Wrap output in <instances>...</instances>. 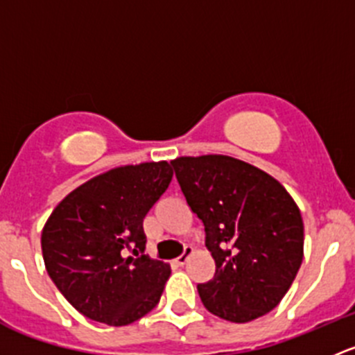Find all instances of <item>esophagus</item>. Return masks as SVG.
<instances>
[{
	"mask_svg": "<svg viewBox=\"0 0 355 355\" xmlns=\"http://www.w3.org/2000/svg\"><path fill=\"white\" fill-rule=\"evenodd\" d=\"M191 254H192V247H185V252L182 254V256H178L177 259H175V263H177L178 266H184V264L189 261V257H191Z\"/></svg>",
	"mask_w": 355,
	"mask_h": 355,
	"instance_id": "1",
	"label": "esophagus"
}]
</instances>
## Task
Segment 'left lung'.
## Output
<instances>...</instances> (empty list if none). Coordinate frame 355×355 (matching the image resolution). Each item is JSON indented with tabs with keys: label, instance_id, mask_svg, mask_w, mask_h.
I'll return each instance as SVG.
<instances>
[{
	"label": "left lung",
	"instance_id": "1",
	"mask_svg": "<svg viewBox=\"0 0 355 355\" xmlns=\"http://www.w3.org/2000/svg\"><path fill=\"white\" fill-rule=\"evenodd\" d=\"M171 164L216 264L213 280L198 285L204 307L232 323L273 311L302 264L295 200L277 178L237 157L180 156Z\"/></svg>",
	"mask_w": 355,
	"mask_h": 355
}]
</instances>
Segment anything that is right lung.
<instances>
[{
  "label": "right lung",
  "mask_w": 355,
  "mask_h": 355,
  "mask_svg": "<svg viewBox=\"0 0 355 355\" xmlns=\"http://www.w3.org/2000/svg\"><path fill=\"white\" fill-rule=\"evenodd\" d=\"M171 178L168 161L111 168L49 214L41 235L46 271L85 318L125 327L159 302L170 264L139 254L146 247L142 221Z\"/></svg>",
  "instance_id": "right-lung-1"
}]
</instances>
